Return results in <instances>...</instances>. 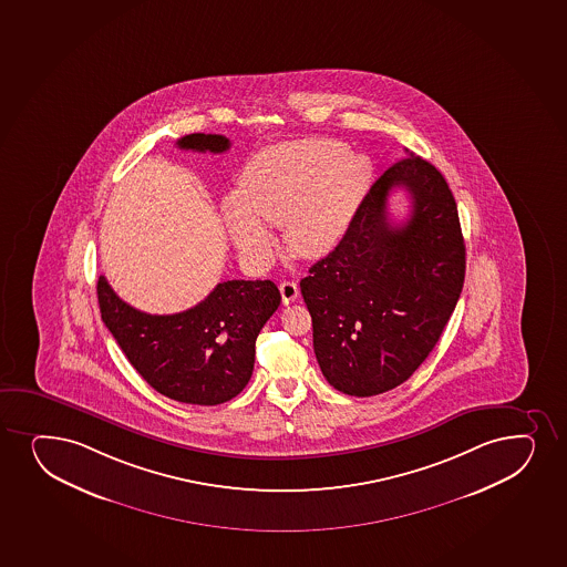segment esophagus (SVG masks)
Returning <instances> with one entry per match:
<instances>
[{"instance_id":"34e87169","label":"esophagus","mask_w":567,"mask_h":567,"mask_svg":"<svg viewBox=\"0 0 567 567\" xmlns=\"http://www.w3.org/2000/svg\"><path fill=\"white\" fill-rule=\"evenodd\" d=\"M281 302L289 305L299 297V286L295 281L284 280L280 284Z\"/></svg>"}]
</instances>
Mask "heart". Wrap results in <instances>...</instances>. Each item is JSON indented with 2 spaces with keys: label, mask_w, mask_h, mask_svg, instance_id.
Masks as SVG:
<instances>
[{
  "label": "heart",
  "mask_w": 567,
  "mask_h": 567,
  "mask_svg": "<svg viewBox=\"0 0 567 567\" xmlns=\"http://www.w3.org/2000/svg\"><path fill=\"white\" fill-rule=\"evenodd\" d=\"M371 182V161L329 137L272 145L241 169L238 198H228L223 208L225 227L236 249L254 262L272 255L265 225L284 227V241L295 255L319 259L344 240Z\"/></svg>",
  "instance_id": "b5f03b06"
}]
</instances>
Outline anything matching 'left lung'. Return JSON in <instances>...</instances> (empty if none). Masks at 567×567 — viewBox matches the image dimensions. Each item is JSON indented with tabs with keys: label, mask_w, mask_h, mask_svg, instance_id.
Segmentation results:
<instances>
[{
	"label": "left lung",
	"mask_w": 567,
	"mask_h": 567,
	"mask_svg": "<svg viewBox=\"0 0 567 567\" xmlns=\"http://www.w3.org/2000/svg\"><path fill=\"white\" fill-rule=\"evenodd\" d=\"M393 188L412 196L403 226L386 214ZM463 280L456 200L443 174L411 153L378 177L344 240L300 280L327 382L353 398L403 384L441 339Z\"/></svg>",
	"instance_id": "8db88e82"
}]
</instances>
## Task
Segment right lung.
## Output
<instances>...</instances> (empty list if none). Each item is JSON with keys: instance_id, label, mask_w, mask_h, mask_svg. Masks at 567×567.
I'll use <instances>...</instances> for the list:
<instances>
[{"instance_id": "obj_1", "label": "right lung", "mask_w": 567, "mask_h": 567, "mask_svg": "<svg viewBox=\"0 0 567 567\" xmlns=\"http://www.w3.org/2000/svg\"><path fill=\"white\" fill-rule=\"evenodd\" d=\"M179 150L223 153L230 147L219 134H189ZM102 319L124 355L153 390L187 404L227 403L248 385L255 340L280 307L270 280H230L185 312H140L99 278Z\"/></svg>"}]
</instances>
